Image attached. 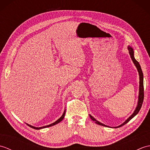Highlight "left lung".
<instances>
[{
  "instance_id": "obj_1",
  "label": "left lung",
  "mask_w": 150,
  "mask_h": 150,
  "mask_svg": "<svg viewBox=\"0 0 150 150\" xmlns=\"http://www.w3.org/2000/svg\"><path fill=\"white\" fill-rule=\"evenodd\" d=\"M128 50H129V53L130 55V57H131V58L133 60V63H134V64L135 65L137 69L138 70V72H139V78H140V82H139V100H138V104H137V106L136 109L135 110L134 112L132 115L131 116H130L128 119H127L125 122H124L123 124H121V125L117 127V128H119V127L122 126L124 124H126L127 122H128L129 121L131 120L132 118L134 117L137 114L140 110H141V108L142 107V105L143 103V100H144V84H143V73H142V69L141 68V66H140L139 63L138 62V61H137L136 59H135L134 57V52H133V50L132 48L130 46H128ZM90 117L91 118V119L94 121V122L98 124V125H100V126H107L105 125L104 124H102L101 122H98V120H97L96 119L92 117L91 115H90Z\"/></svg>"
}]
</instances>
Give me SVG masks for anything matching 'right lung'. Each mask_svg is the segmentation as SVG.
Listing matches in <instances>:
<instances>
[{
  "label": "right lung",
  "instance_id": "obj_1",
  "mask_svg": "<svg viewBox=\"0 0 150 150\" xmlns=\"http://www.w3.org/2000/svg\"><path fill=\"white\" fill-rule=\"evenodd\" d=\"M65 113H66V110H65L64 111V113L62 114V115L61 117H60V119H59L57 120V121H55V122H53V123H52V124H50V125L45 126H42V127H40V128H37V127H34V126H31V125H29V124H27V125H28V126L31 127V128H33V129H42V128H47V127H50V126H52L55 125V124H58L59 122H60V121H62V119H64V117Z\"/></svg>",
  "mask_w": 150,
  "mask_h": 150
}]
</instances>
